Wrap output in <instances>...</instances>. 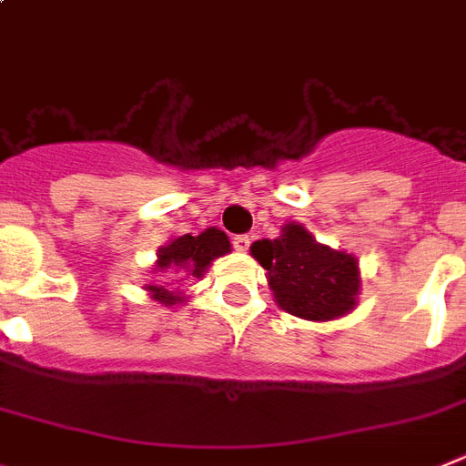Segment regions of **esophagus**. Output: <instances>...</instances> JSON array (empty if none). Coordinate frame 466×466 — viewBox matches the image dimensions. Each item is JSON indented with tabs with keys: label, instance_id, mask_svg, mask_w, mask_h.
Segmentation results:
<instances>
[{
	"label": "esophagus",
	"instance_id": "1",
	"mask_svg": "<svg viewBox=\"0 0 466 466\" xmlns=\"http://www.w3.org/2000/svg\"><path fill=\"white\" fill-rule=\"evenodd\" d=\"M233 248H236V252H248V249H249V236H236V238H233Z\"/></svg>",
	"mask_w": 466,
	"mask_h": 466
}]
</instances>
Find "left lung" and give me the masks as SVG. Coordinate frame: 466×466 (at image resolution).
<instances>
[{
  "label": "left lung",
  "instance_id": "8db88e82",
  "mask_svg": "<svg viewBox=\"0 0 466 466\" xmlns=\"http://www.w3.org/2000/svg\"><path fill=\"white\" fill-rule=\"evenodd\" d=\"M249 252L266 268L276 304L289 316L325 323L356 309L360 294L358 259L318 242L304 224L288 221L280 236L252 242Z\"/></svg>",
  "mask_w": 466,
  "mask_h": 466
}]
</instances>
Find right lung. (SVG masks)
<instances>
[{
  "label": "right lung",
  "mask_w": 466,
  "mask_h": 466,
  "mask_svg": "<svg viewBox=\"0 0 466 466\" xmlns=\"http://www.w3.org/2000/svg\"><path fill=\"white\" fill-rule=\"evenodd\" d=\"M230 252V240L224 230H218L217 226H209L200 233V236H177L172 240L162 245L157 249V259H155V268L150 273L157 276H178L181 282L186 278H202L209 268L214 259L224 257ZM174 282L155 280L153 285H143V289L150 294V299L160 301L165 306L184 304L188 297L178 288H172Z\"/></svg>",
  "instance_id": "right-lung-1"
}]
</instances>
